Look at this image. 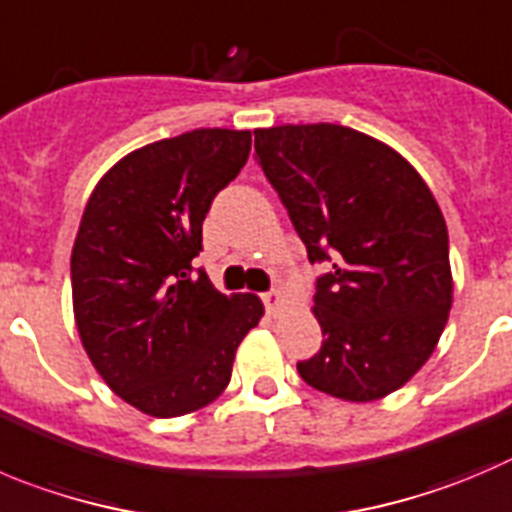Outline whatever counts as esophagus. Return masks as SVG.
I'll list each match as a JSON object with an SVG mask.
<instances>
[{
    "label": "esophagus",
    "mask_w": 512,
    "mask_h": 512,
    "mask_svg": "<svg viewBox=\"0 0 512 512\" xmlns=\"http://www.w3.org/2000/svg\"><path fill=\"white\" fill-rule=\"evenodd\" d=\"M262 303H265V308L270 310V313L280 310V308H283V303H285L283 290H270V293H265V295H262Z\"/></svg>",
    "instance_id": "34e87169"
}]
</instances>
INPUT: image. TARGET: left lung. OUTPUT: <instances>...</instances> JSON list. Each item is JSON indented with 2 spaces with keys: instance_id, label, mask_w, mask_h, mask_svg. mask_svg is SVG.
I'll return each instance as SVG.
<instances>
[{
  "instance_id": "obj_1",
  "label": "left lung",
  "mask_w": 512,
  "mask_h": 512,
  "mask_svg": "<svg viewBox=\"0 0 512 512\" xmlns=\"http://www.w3.org/2000/svg\"><path fill=\"white\" fill-rule=\"evenodd\" d=\"M255 159L288 209L326 336L300 361L313 389L374 401L432 356L452 308L450 240L422 176L394 148L336 123L255 131Z\"/></svg>"
}]
</instances>
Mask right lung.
I'll return each mask as SVG.
<instances>
[{
    "label": "right lung",
    "mask_w": 512,
    "mask_h": 512,
    "mask_svg": "<svg viewBox=\"0 0 512 512\" xmlns=\"http://www.w3.org/2000/svg\"><path fill=\"white\" fill-rule=\"evenodd\" d=\"M250 131L197 128L123 156L90 194L70 257L80 341L138 412L169 419L217 399L260 298L219 293L194 257L219 191L250 156Z\"/></svg>",
    "instance_id": "obj_1"
}]
</instances>
